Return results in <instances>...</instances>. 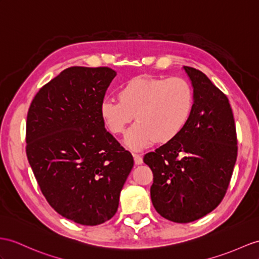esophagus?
Segmentation results:
<instances>
[{"label":"esophagus","instance_id":"34e87169","mask_svg":"<svg viewBox=\"0 0 259 259\" xmlns=\"http://www.w3.org/2000/svg\"><path fill=\"white\" fill-rule=\"evenodd\" d=\"M133 156H134V161H135V163L136 165H141V163L143 162V158H142V156L140 155V154H133Z\"/></svg>","mask_w":259,"mask_h":259}]
</instances>
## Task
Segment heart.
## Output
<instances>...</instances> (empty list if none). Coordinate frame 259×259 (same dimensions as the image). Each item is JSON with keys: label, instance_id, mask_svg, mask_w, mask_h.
Returning <instances> with one entry per match:
<instances>
[{"label": "heart", "instance_id": "heart-1", "mask_svg": "<svg viewBox=\"0 0 259 259\" xmlns=\"http://www.w3.org/2000/svg\"><path fill=\"white\" fill-rule=\"evenodd\" d=\"M194 94L181 77L128 80L118 91V100L105 98L101 116L112 133L121 134L134 115L137 122L125 136L131 148H142L156 140L168 142L184 130L191 116Z\"/></svg>", "mask_w": 259, "mask_h": 259}]
</instances>
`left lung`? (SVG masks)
<instances>
[{
    "label": "left lung",
    "mask_w": 259,
    "mask_h": 259,
    "mask_svg": "<svg viewBox=\"0 0 259 259\" xmlns=\"http://www.w3.org/2000/svg\"><path fill=\"white\" fill-rule=\"evenodd\" d=\"M184 68L193 85L191 116L177 136L143 158L154 176V207L176 223L193 222L222 202L238 149L228 97L202 71Z\"/></svg>",
    "instance_id": "1"
}]
</instances>
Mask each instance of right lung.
Masks as SVG:
<instances>
[{
    "mask_svg": "<svg viewBox=\"0 0 259 259\" xmlns=\"http://www.w3.org/2000/svg\"><path fill=\"white\" fill-rule=\"evenodd\" d=\"M116 72L70 67L36 93L26 155L40 191L60 215L99 225L117 211L133 156L104 127L100 105Z\"/></svg>",
    "mask_w": 259,
    "mask_h": 259,
    "instance_id": "1",
    "label": "right lung"
}]
</instances>
